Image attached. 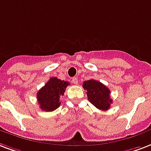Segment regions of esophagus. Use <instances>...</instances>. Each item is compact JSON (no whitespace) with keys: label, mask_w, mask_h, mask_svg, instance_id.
I'll return each instance as SVG.
<instances>
[{"label":"esophagus","mask_w":151,"mask_h":151,"mask_svg":"<svg viewBox=\"0 0 151 151\" xmlns=\"http://www.w3.org/2000/svg\"><path fill=\"white\" fill-rule=\"evenodd\" d=\"M72 82H73L74 85H78V79L77 78H72Z\"/></svg>","instance_id":"esophagus-1"}]
</instances>
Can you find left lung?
I'll use <instances>...</instances> for the list:
<instances>
[{
  "instance_id": "8db88e82",
  "label": "left lung",
  "mask_w": 151,
  "mask_h": 151,
  "mask_svg": "<svg viewBox=\"0 0 151 151\" xmlns=\"http://www.w3.org/2000/svg\"><path fill=\"white\" fill-rule=\"evenodd\" d=\"M84 89L87 90L88 100L98 109L106 111L110 109L112 100L110 98V90L98 81L90 79L83 83Z\"/></svg>"
}]
</instances>
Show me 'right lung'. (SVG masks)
Segmentation results:
<instances>
[{"mask_svg":"<svg viewBox=\"0 0 151 151\" xmlns=\"http://www.w3.org/2000/svg\"><path fill=\"white\" fill-rule=\"evenodd\" d=\"M70 83L57 78H50L37 93L38 103L40 109L52 111L60 106V97L64 95L66 86Z\"/></svg>","mask_w":151,"mask_h":151,"instance_id":"add662e5","label":"right lung"}]
</instances>
